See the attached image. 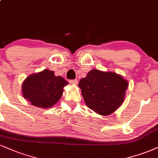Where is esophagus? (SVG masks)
<instances>
[{
	"label": "esophagus",
	"mask_w": 158,
	"mask_h": 158,
	"mask_svg": "<svg viewBox=\"0 0 158 158\" xmlns=\"http://www.w3.org/2000/svg\"><path fill=\"white\" fill-rule=\"evenodd\" d=\"M69 83H70V84H71V85H77L78 81H77V79H73V80H69Z\"/></svg>",
	"instance_id": "1"
}]
</instances>
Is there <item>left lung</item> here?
Instances as JSON below:
<instances>
[{
    "mask_svg": "<svg viewBox=\"0 0 158 158\" xmlns=\"http://www.w3.org/2000/svg\"><path fill=\"white\" fill-rule=\"evenodd\" d=\"M128 85L121 75L95 69L79 83L87 107L102 115H110L123 104Z\"/></svg>",
    "mask_w": 158,
    "mask_h": 158,
    "instance_id": "obj_1",
    "label": "left lung"
}]
</instances>
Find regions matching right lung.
<instances>
[{"mask_svg":"<svg viewBox=\"0 0 158 158\" xmlns=\"http://www.w3.org/2000/svg\"><path fill=\"white\" fill-rule=\"evenodd\" d=\"M68 84L62 77H56L53 71L45 69L25 79L22 85L23 96L32 105L48 109L60 99L63 87Z\"/></svg>","mask_w":158,"mask_h":158,"instance_id":"1","label":"right lung"}]
</instances>
